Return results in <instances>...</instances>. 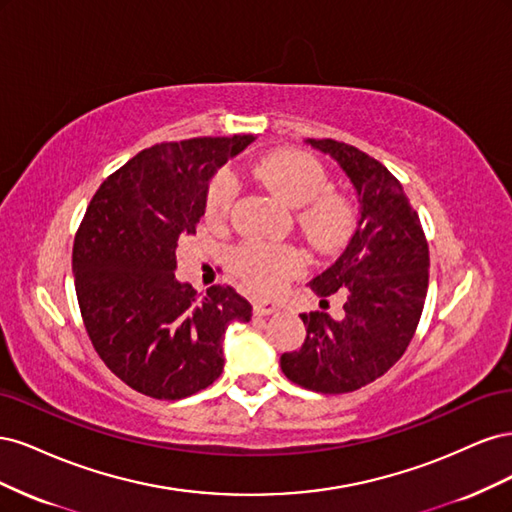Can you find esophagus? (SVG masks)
Instances as JSON below:
<instances>
[{
	"instance_id": "34e87169",
	"label": "esophagus",
	"mask_w": 512,
	"mask_h": 512,
	"mask_svg": "<svg viewBox=\"0 0 512 512\" xmlns=\"http://www.w3.org/2000/svg\"><path fill=\"white\" fill-rule=\"evenodd\" d=\"M252 307H254L256 316H269V314L277 312V303L269 301V299H254Z\"/></svg>"
}]
</instances>
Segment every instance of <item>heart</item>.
I'll use <instances>...</instances> for the list:
<instances>
[{
	"label": "heart",
	"mask_w": 512,
	"mask_h": 512,
	"mask_svg": "<svg viewBox=\"0 0 512 512\" xmlns=\"http://www.w3.org/2000/svg\"><path fill=\"white\" fill-rule=\"evenodd\" d=\"M254 177L280 198L284 205L301 209L299 222L318 245H342L354 228V207L344 194L322 192L327 188V173L309 153L280 149L260 158ZM235 185L228 175H218L205 196V220L222 224L228 218ZM235 269L256 290L275 292L305 269V256L292 245L243 243L235 254Z\"/></svg>",
	"instance_id": "obj_1"
}]
</instances>
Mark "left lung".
Wrapping results in <instances>:
<instances>
[{"mask_svg": "<svg viewBox=\"0 0 512 512\" xmlns=\"http://www.w3.org/2000/svg\"><path fill=\"white\" fill-rule=\"evenodd\" d=\"M305 143L344 170L359 196L361 218L342 256L309 282L320 305L339 294L344 314H301L305 342L284 352L280 365L294 384L337 395L374 382L406 352L427 297L429 247L421 220L389 168L333 138Z\"/></svg>", "mask_w": 512, "mask_h": 512, "instance_id": "left-lung-1", "label": "left lung"}]
</instances>
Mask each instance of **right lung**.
<instances>
[{
	"instance_id": "add662e5",
	"label": "right lung",
	"mask_w": 512,
	"mask_h": 512,
	"mask_svg": "<svg viewBox=\"0 0 512 512\" xmlns=\"http://www.w3.org/2000/svg\"><path fill=\"white\" fill-rule=\"evenodd\" d=\"M254 141L203 136L143 149L85 211L72 250L76 299L100 359L138 393L183 399L207 389L224 369L228 324L252 318L235 288L198 297L179 282L175 252L196 235L211 177Z\"/></svg>"
}]
</instances>
